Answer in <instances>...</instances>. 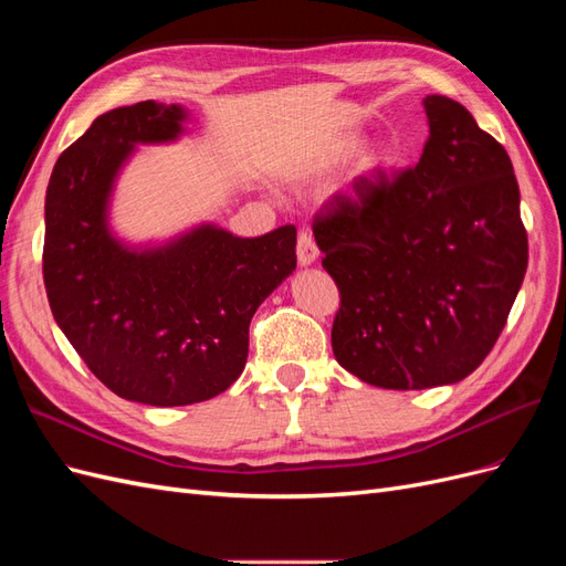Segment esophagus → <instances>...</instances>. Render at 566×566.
<instances>
[{"instance_id": "34e87169", "label": "esophagus", "mask_w": 566, "mask_h": 566, "mask_svg": "<svg viewBox=\"0 0 566 566\" xmlns=\"http://www.w3.org/2000/svg\"><path fill=\"white\" fill-rule=\"evenodd\" d=\"M316 260H318V248H316L314 235L310 231H302L297 235V262L300 266H310Z\"/></svg>"}]
</instances>
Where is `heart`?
<instances>
[{
	"label": "heart",
	"instance_id": "obj_1",
	"mask_svg": "<svg viewBox=\"0 0 566 566\" xmlns=\"http://www.w3.org/2000/svg\"><path fill=\"white\" fill-rule=\"evenodd\" d=\"M358 146H361V142L358 139H347L345 144H342L339 148H337V156L342 158V156H349V153H354ZM391 163V156L387 150H378V153H373V156H368L366 160H364V169L366 172H378V169H382V167H387Z\"/></svg>",
	"mask_w": 566,
	"mask_h": 566
}]
</instances>
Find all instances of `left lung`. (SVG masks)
Here are the masks:
<instances>
[{
	"mask_svg": "<svg viewBox=\"0 0 566 566\" xmlns=\"http://www.w3.org/2000/svg\"><path fill=\"white\" fill-rule=\"evenodd\" d=\"M420 163L354 181L314 217L339 290L337 364L382 389L453 385L484 361L522 287L528 241L505 148L458 101H422Z\"/></svg>",
	"mask_w": 566,
	"mask_h": 566,
	"instance_id": "1",
	"label": "left lung"
}]
</instances>
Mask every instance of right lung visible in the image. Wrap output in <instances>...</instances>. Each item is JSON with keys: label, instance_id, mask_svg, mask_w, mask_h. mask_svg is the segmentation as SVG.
<instances>
[{"label": "right lung", "instance_id": "obj_1", "mask_svg": "<svg viewBox=\"0 0 566 566\" xmlns=\"http://www.w3.org/2000/svg\"><path fill=\"white\" fill-rule=\"evenodd\" d=\"M177 104L98 115L54 165L44 202V287L82 361L117 397L186 406L227 391L248 361L250 321L297 266L293 224L238 238L202 224L158 248L108 229V200L136 144L184 132Z\"/></svg>", "mask_w": 566, "mask_h": 566}]
</instances>
